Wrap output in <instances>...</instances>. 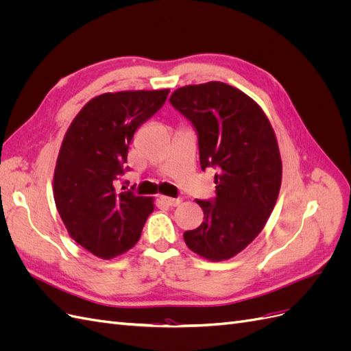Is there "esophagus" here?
Returning <instances> with one entry per match:
<instances>
[{
    "label": "esophagus",
    "instance_id": "esophagus-1",
    "mask_svg": "<svg viewBox=\"0 0 351 351\" xmlns=\"http://www.w3.org/2000/svg\"><path fill=\"white\" fill-rule=\"evenodd\" d=\"M159 200L168 206H178L182 204V199L180 197H168V196H159Z\"/></svg>",
    "mask_w": 351,
    "mask_h": 351
}]
</instances>
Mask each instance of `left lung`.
I'll return each instance as SVG.
<instances>
[{"label":"left lung","mask_w":351,"mask_h":351,"mask_svg":"<svg viewBox=\"0 0 351 351\" xmlns=\"http://www.w3.org/2000/svg\"><path fill=\"white\" fill-rule=\"evenodd\" d=\"M169 102L197 132L202 169L218 168L215 200H196L204 222L186 231L187 247L204 259L236 256L258 237L277 204L282 162L272 125L259 105L222 82L189 84Z\"/></svg>","instance_id":"obj_1"}]
</instances>
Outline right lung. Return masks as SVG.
Here are the masks:
<instances>
[{
	"instance_id": "right-lung-1",
	"label": "right lung",
	"mask_w": 351,
	"mask_h": 351,
	"mask_svg": "<svg viewBox=\"0 0 351 351\" xmlns=\"http://www.w3.org/2000/svg\"><path fill=\"white\" fill-rule=\"evenodd\" d=\"M169 89L107 92L74 117L54 169V200L70 237L102 259L139 241L154 197L115 187L137 127L162 107Z\"/></svg>"
}]
</instances>
